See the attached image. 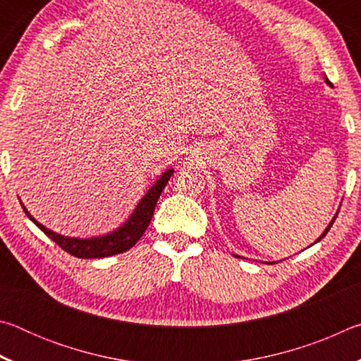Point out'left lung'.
Listing matches in <instances>:
<instances>
[{"label":"left lung","mask_w":361,"mask_h":361,"mask_svg":"<svg viewBox=\"0 0 361 361\" xmlns=\"http://www.w3.org/2000/svg\"><path fill=\"white\" fill-rule=\"evenodd\" d=\"M326 84H329V85H331V82H329V81H328V79H326ZM336 216H338V215H336ZM336 216H334V218H333V221H331V223H329V224H328V228H326V229H325V232H323V234H322V235H320V239H319V240H317V242H320V240H322V239H323V237H325V235H326V234H328V231H329V228H331V226H333V223H334V219H336Z\"/></svg>","instance_id":"1"}]
</instances>
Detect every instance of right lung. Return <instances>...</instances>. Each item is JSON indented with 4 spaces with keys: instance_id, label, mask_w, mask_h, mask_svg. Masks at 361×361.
<instances>
[{
    "instance_id": "right-lung-1",
    "label": "right lung",
    "mask_w": 361,
    "mask_h": 361,
    "mask_svg": "<svg viewBox=\"0 0 361 361\" xmlns=\"http://www.w3.org/2000/svg\"><path fill=\"white\" fill-rule=\"evenodd\" d=\"M172 173H173L172 169L167 170V172L154 183V186H152L149 191L145 194V197L140 200V204L137 205V209L133 210L132 216L127 219L119 229H116L108 235L94 237V239H73V237L60 235L57 232H52L51 229L44 228V226L36 221L23 205L22 209L27 213V216L32 219V221L38 226L42 232H44L49 239H52L60 248L65 250L66 253H70L71 256H76V258H87V259L106 258V256L119 255V253L127 252V250H130L140 240V237L145 234V231L148 228L152 215H154V209H156L159 195L162 194V189L166 188Z\"/></svg>"
}]
</instances>
